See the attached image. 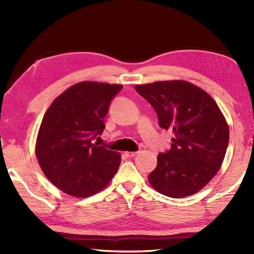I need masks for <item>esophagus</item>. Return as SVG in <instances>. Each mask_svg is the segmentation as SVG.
Instances as JSON below:
<instances>
[{
    "instance_id": "1",
    "label": "esophagus",
    "mask_w": 254,
    "mask_h": 254,
    "mask_svg": "<svg viewBox=\"0 0 254 254\" xmlns=\"http://www.w3.org/2000/svg\"><path fill=\"white\" fill-rule=\"evenodd\" d=\"M126 154L127 157H135L137 152L136 151H127V152H126Z\"/></svg>"
}]
</instances>
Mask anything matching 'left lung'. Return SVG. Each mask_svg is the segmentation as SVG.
<instances>
[{
	"instance_id": "8db88e82",
	"label": "left lung",
	"mask_w": 254,
	"mask_h": 254,
	"mask_svg": "<svg viewBox=\"0 0 254 254\" xmlns=\"http://www.w3.org/2000/svg\"><path fill=\"white\" fill-rule=\"evenodd\" d=\"M135 91L153 106L159 126L173 130L169 151L158 154L149 183L173 198L191 196L220 170L230 130L213 97L186 80L135 85Z\"/></svg>"
}]
</instances>
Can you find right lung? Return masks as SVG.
<instances>
[{
	"label": "right lung",
	"mask_w": 254,
	"mask_h": 254,
	"mask_svg": "<svg viewBox=\"0 0 254 254\" xmlns=\"http://www.w3.org/2000/svg\"><path fill=\"white\" fill-rule=\"evenodd\" d=\"M123 87L119 84L80 81L56 97L42 119L36 156L42 171L66 194L84 198L110 184L121 154L96 143L110 103Z\"/></svg>",
	"instance_id": "right-lung-1"
}]
</instances>
